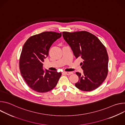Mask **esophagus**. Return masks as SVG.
I'll list each match as a JSON object with an SVG mask.
<instances>
[{
  "mask_svg": "<svg viewBox=\"0 0 125 125\" xmlns=\"http://www.w3.org/2000/svg\"><path fill=\"white\" fill-rule=\"evenodd\" d=\"M64 73L67 75H70L73 74L72 72H64Z\"/></svg>",
  "mask_w": 125,
  "mask_h": 125,
  "instance_id": "34e87169",
  "label": "esophagus"
}]
</instances>
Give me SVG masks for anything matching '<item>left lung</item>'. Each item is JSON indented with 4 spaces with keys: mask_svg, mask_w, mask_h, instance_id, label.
Here are the masks:
<instances>
[{
    "mask_svg": "<svg viewBox=\"0 0 125 125\" xmlns=\"http://www.w3.org/2000/svg\"><path fill=\"white\" fill-rule=\"evenodd\" d=\"M62 34L76 58L83 60L80 64L83 74L76 73L79 81L75 86L83 91L95 90L108 74V56L105 47L94 35L86 31H64Z\"/></svg>",
    "mask_w": 125,
    "mask_h": 125,
    "instance_id": "left-lung-1",
    "label": "left lung"
}]
</instances>
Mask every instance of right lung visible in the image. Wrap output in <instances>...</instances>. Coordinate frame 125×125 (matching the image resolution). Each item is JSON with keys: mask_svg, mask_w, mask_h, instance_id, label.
<instances>
[{"mask_svg": "<svg viewBox=\"0 0 125 125\" xmlns=\"http://www.w3.org/2000/svg\"><path fill=\"white\" fill-rule=\"evenodd\" d=\"M61 35V32L44 31L31 37L23 46L19 61L20 72L28 86L35 92L52 90L61 76V72L43 69L51 46Z\"/></svg>", "mask_w": 125, "mask_h": 125, "instance_id": "right-lung-1", "label": "right lung"}]
</instances>
